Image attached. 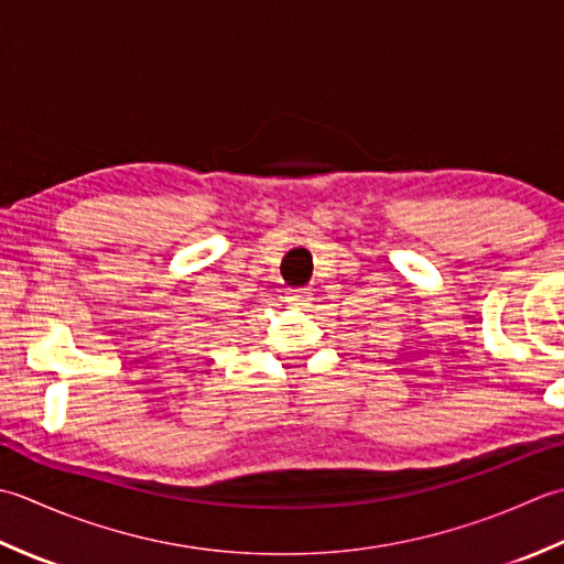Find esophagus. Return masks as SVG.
I'll use <instances>...</instances> for the list:
<instances>
[{
	"label": "esophagus",
	"instance_id": "34e87169",
	"mask_svg": "<svg viewBox=\"0 0 564 564\" xmlns=\"http://www.w3.org/2000/svg\"><path fill=\"white\" fill-rule=\"evenodd\" d=\"M284 302L290 306L304 308V306H308V302H312V294H308L306 290H290L284 294Z\"/></svg>",
	"mask_w": 564,
	"mask_h": 564
}]
</instances>
